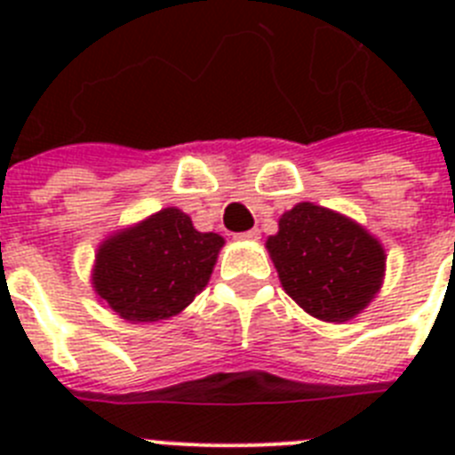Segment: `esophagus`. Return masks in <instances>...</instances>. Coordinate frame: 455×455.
<instances>
[{
  "instance_id": "34e87169",
  "label": "esophagus",
  "mask_w": 455,
  "mask_h": 455,
  "mask_svg": "<svg viewBox=\"0 0 455 455\" xmlns=\"http://www.w3.org/2000/svg\"><path fill=\"white\" fill-rule=\"evenodd\" d=\"M235 239H239V241H257V239H259V230H257V228H252V230L241 232V235H235Z\"/></svg>"
}]
</instances>
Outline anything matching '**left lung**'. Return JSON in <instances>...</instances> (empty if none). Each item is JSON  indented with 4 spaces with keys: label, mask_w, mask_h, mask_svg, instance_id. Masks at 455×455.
Masks as SVG:
<instances>
[{
    "label": "left lung",
    "mask_w": 455,
    "mask_h": 455,
    "mask_svg": "<svg viewBox=\"0 0 455 455\" xmlns=\"http://www.w3.org/2000/svg\"><path fill=\"white\" fill-rule=\"evenodd\" d=\"M267 248L284 291L328 323L360 315L383 284L380 241L355 220L315 203L284 212Z\"/></svg>",
    "instance_id": "8db88e82"
}]
</instances>
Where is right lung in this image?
<instances>
[{"mask_svg":"<svg viewBox=\"0 0 455 455\" xmlns=\"http://www.w3.org/2000/svg\"><path fill=\"white\" fill-rule=\"evenodd\" d=\"M223 243L216 232L196 230L180 209H162L104 241L92 287L124 321L171 319L207 287Z\"/></svg>","mask_w":455,"mask_h":455,"instance_id":"obj_1","label":"right lung"}]
</instances>
